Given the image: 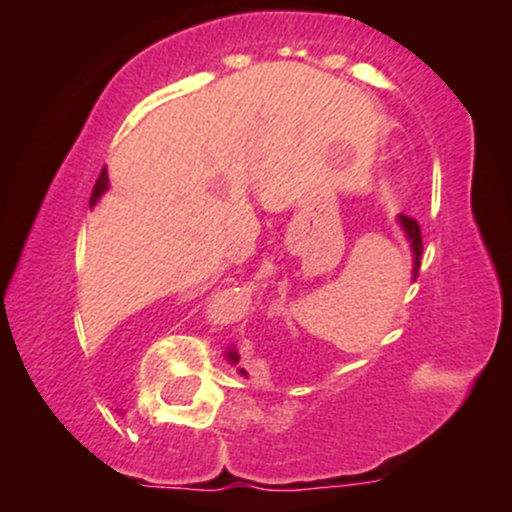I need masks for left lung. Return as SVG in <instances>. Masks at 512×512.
I'll use <instances>...</instances> for the list:
<instances>
[{
	"label": "left lung",
	"mask_w": 512,
	"mask_h": 512,
	"mask_svg": "<svg viewBox=\"0 0 512 512\" xmlns=\"http://www.w3.org/2000/svg\"><path fill=\"white\" fill-rule=\"evenodd\" d=\"M397 223L402 226L404 236H407V240H409L411 255H414V264H411V276L416 279V274H419V267H421V252H424V245H421V228H419V223H416L414 219H409V216H404V214L397 216ZM226 358L233 363V366H236V363L240 361L238 351L233 349V346L226 351ZM238 373L248 375V373H245V368H238Z\"/></svg>",
	"instance_id": "8db88e82"
}]
</instances>
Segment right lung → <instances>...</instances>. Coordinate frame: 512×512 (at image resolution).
<instances>
[{"label": "right lung", "instance_id": "1", "mask_svg": "<svg viewBox=\"0 0 512 512\" xmlns=\"http://www.w3.org/2000/svg\"><path fill=\"white\" fill-rule=\"evenodd\" d=\"M108 187H110V180H108V170L103 168V173H101V178L96 180V187H93V195H91V209L96 207L98 204V199H101L105 192H108Z\"/></svg>", "mask_w": 512, "mask_h": 512}]
</instances>
